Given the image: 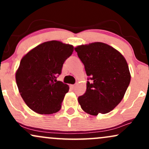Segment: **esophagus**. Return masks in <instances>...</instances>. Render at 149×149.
Instances as JSON below:
<instances>
[{"mask_svg":"<svg viewBox=\"0 0 149 149\" xmlns=\"http://www.w3.org/2000/svg\"><path fill=\"white\" fill-rule=\"evenodd\" d=\"M75 88H76V85H70V88L73 90Z\"/></svg>","mask_w":149,"mask_h":149,"instance_id":"1","label":"esophagus"}]
</instances>
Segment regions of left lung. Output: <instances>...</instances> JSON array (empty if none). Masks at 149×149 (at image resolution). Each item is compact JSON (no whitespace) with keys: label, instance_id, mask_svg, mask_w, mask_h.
Listing matches in <instances>:
<instances>
[{"label":"left lung","instance_id":"obj_1","mask_svg":"<svg viewBox=\"0 0 149 149\" xmlns=\"http://www.w3.org/2000/svg\"><path fill=\"white\" fill-rule=\"evenodd\" d=\"M75 50L90 80L85 93L78 99L82 109L92 116L110 112L123 100L130 83L125 59L103 42L79 45Z\"/></svg>","mask_w":149,"mask_h":149}]
</instances>
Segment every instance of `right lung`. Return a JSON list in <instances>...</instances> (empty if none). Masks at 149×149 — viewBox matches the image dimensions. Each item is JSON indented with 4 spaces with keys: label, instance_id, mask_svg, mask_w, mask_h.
Returning <instances> with one entry per match:
<instances>
[{
    "label": "right lung",
    "instance_id": "add662e5",
    "mask_svg": "<svg viewBox=\"0 0 149 149\" xmlns=\"http://www.w3.org/2000/svg\"><path fill=\"white\" fill-rule=\"evenodd\" d=\"M73 52V45L51 40L36 46L24 56L16 72L19 92L26 105L40 114L61 109L69 86L57 78Z\"/></svg>",
    "mask_w": 149,
    "mask_h": 149
}]
</instances>
